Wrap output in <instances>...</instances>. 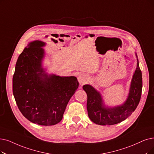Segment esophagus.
Returning a JSON list of instances; mask_svg holds the SVG:
<instances>
[{
    "instance_id": "obj_1",
    "label": "esophagus",
    "mask_w": 154,
    "mask_h": 154,
    "mask_svg": "<svg viewBox=\"0 0 154 154\" xmlns=\"http://www.w3.org/2000/svg\"><path fill=\"white\" fill-rule=\"evenodd\" d=\"M78 80L81 85L85 84L88 80V77L84 74H79L78 76Z\"/></svg>"
}]
</instances>
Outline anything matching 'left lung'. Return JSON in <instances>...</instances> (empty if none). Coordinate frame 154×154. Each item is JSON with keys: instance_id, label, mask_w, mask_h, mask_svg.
<instances>
[{"instance_id": "obj_1", "label": "left lung", "mask_w": 154, "mask_h": 154, "mask_svg": "<svg viewBox=\"0 0 154 154\" xmlns=\"http://www.w3.org/2000/svg\"><path fill=\"white\" fill-rule=\"evenodd\" d=\"M136 56L137 55L136 54ZM87 94V107L90 119L99 125H113L128 118L136 109L140 102L142 90V75L137 59V67L131 79L130 93L122 105L114 107L104 106L102 96L90 85L83 86Z\"/></svg>"}]
</instances>
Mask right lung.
I'll return each mask as SVG.
<instances>
[{"mask_svg":"<svg viewBox=\"0 0 154 154\" xmlns=\"http://www.w3.org/2000/svg\"><path fill=\"white\" fill-rule=\"evenodd\" d=\"M45 43L30 42L17 59L13 78V92L17 106L29 121L43 126L57 124L78 89L75 76L48 75L42 67V48Z\"/></svg>","mask_w":154,"mask_h":154,"instance_id":"obj_1","label":"right lung"}]
</instances>
